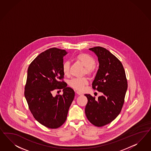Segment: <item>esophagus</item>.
I'll use <instances>...</instances> for the list:
<instances>
[{
	"label": "esophagus",
	"mask_w": 151,
	"mask_h": 151,
	"mask_svg": "<svg viewBox=\"0 0 151 151\" xmlns=\"http://www.w3.org/2000/svg\"><path fill=\"white\" fill-rule=\"evenodd\" d=\"M76 93H77L78 95H79V96H82V95L83 94L82 93H81L80 92H79V91H77Z\"/></svg>",
	"instance_id": "esophagus-1"
}]
</instances>
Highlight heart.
<instances>
[{"mask_svg":"<svg viewBox=\"0 0 151 151\" xmlns=\"http://www.w3.org/2000/svg\"><path fill=\"white\" fill-rule=\"evenodd\" d=\"M75 59L85 67L83 71V75H87L91 77L94 72L95 65L96 64V60L87 54L80 53L78 54ZM62 70L65 76L70 75V63L65 61L62 65ZM88 83L86 77L73 78L69 82V85L70 87L78 91H82Z\"/></svg>","mask_w":151,"mask_h":151,"instance_id":"1","label":"heart"}]
</instances>
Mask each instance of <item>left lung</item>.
Masks as SVG:
<instances>
[{"label":"left lung","instance_id":"left-lung-1","mask_svg":"<svg viewBox=\"0 0 151 151\" xmlns=\"http://www.w3.org/2000/svg\"><path fill=\"white\" fill-rule=\"evenodd\" d=\"M89 49L96 54L99 63L93 89L103 95L96 99L95 97L86 94L88 102L85 113L92 124L102 127L112 122L121 111L128 87L127 80L122 63L109 50L101 47Z\"/></svg>","mask_w":151,"mask_h":151}]
</instances>
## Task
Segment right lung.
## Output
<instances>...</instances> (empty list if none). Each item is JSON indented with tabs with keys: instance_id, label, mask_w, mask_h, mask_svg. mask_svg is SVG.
Returning a JSON list of instances; mask_svg holds the SVG:
<instances>
[{
	"instance_id": "add662e5",
	"label": "right lung",
	"mask_w": 151,
	"mask_h": 151,
	"mask_svg": "<svg viewBox=\"0 0 151 151\" xmlns=\"http://www.w3.org/2000/svg\"><path fill=\"white\" fill-rule=\"evenodd\" d=\"M65 50L52 48L39 54L28 68L24 96L34 118L45 127L55 129L67 119L74 91L67 87L62 70ZM63 89V95L52 96L55 90Z\"/></svg>"
}]
</instances>
